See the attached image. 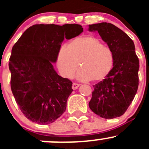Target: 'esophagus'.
<instances>
[{"mask_svg": "<svg viewBox=\"0 0 149 149\" xmlns=\"http://www.w3.org/2000/svg\"><path fill=\"white\" fill-rule=\"evenodd\" d=\"M79 86H80V84H77V83H73V85H72V88H73V90L77 89V88H79Z\"/></svg>", "mask_w": 149, "mask_h": 149, "instance_id": "esophagus-1", "label": "esophagus"}]
</instances>
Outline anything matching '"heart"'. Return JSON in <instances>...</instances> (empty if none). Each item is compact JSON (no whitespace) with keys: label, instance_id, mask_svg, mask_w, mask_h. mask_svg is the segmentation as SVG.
<instances>
[{"label":"heart","instance_id":"obj_1","mask_svg":"<svg viewBox=\"0 0 149 149\" xmlns=\"http://www.w3.org/2000/svg\"><path fill=\"white\" fill-rule=\"evenodd\" d=\"M57 67L63 77L71 78L78 70L77 78L81 81L99 82L112 70L113 55L98 38L91 36L79 37L60 47L57 55Z\"/></svg>","mask_w":149,"mask_h":149}]
</instances>
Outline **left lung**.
I'll use <instances>...</instances> for the list:
<instances>
[{"label": "left lung", "instance_id": "left-lung-1", "mask_svg": "<svg viewBox=\"0 0 149 149\" xmlns=\"http://www.w3.org/2000/svg\"><path fill=\"white\" fill-rule=\"evenodd\" d=\"M88 30L98 31L113 55L112 70L94 86L90 109L105 119L118 118L133 102L139 87V60L133 40L126 33L110 23L89 25Z\"/></svg>", "mask_w": 149, "mask_h": 149}]
</instances>
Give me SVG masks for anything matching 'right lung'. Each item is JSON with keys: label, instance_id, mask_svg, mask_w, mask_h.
Segmentation results:
<instances>
[{"label": "right lung", "instance_id": "add662e5", "mask_svg": "<svg viewBox=\"0 0 149 149\" xmlns=\"http://www.w3.org/2000/svg\"><path fill=\"white\" fill-rule=\"evenodd\" d=\"M81 25L35 24L15 43L9 59L10 87L24 116L40 125L53 123L65 111L72 82L60 76L52 63L64 39L79 36Z\"/></svg>", "mask_w": 149, "mask_h": 149}]
</instances>
